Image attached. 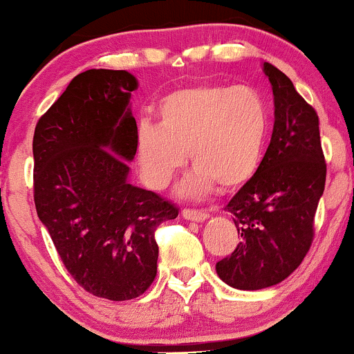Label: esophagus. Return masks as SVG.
<instances>
[{"mask_svg":"<svg viewBox=\"0 0 354 354\" xmlns=\"http://www.w3.org/2000/svg\"><path fill=\"white\" fill-rule=\"evenodd\" d=\"M181 216L188 221H206L209 218V214L206 211H196V209H183L181 211Z\"/></svg>","mask_w":354,"mask_h":354,"instance_id":"obj_1","label":"esophagus"}]
</instances>
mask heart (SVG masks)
Listing matches in <instances>:
<instances>
[{"mask_svg": "<svg viewBox=\"0 0 354 354\" xmlns=\"http://www.w3.org/2000/svg\"><path fill=\"white\" fill-rule=\"evenodd\" d=\"M160 124L143 120L136 129V163L151 189L171 183L189 153L194 169L180 194L201 198L219 185H246L265 149L270 115L263 96L251 86L205 83L173 91L158 106Z\"/></svg>", "mask_w": 354, "mask_h": 354, "instance_id": "heart-1", "label": "heart"}]
</instances>
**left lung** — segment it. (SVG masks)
I'll return each mask as SVG.
<instances>
[{
    "label": "left lung",
    "instance_id": "obj_1",
    "mask_svg": "<svg viewBox=\"0 0 354 354\" xmlns=\"http://www.w3.org/2000/svg\"><path fill=\"white\" fill-rule=\"evenodd\" d=\"M263 73L274 96L273 135L258 171L226 206L241 241L216 263L219 278L245 291L274 286L301 265L326 181L318 115L283 71L263 63Z\"/></svg>",
    "mask_w": 354,
    "mask_h": 354
}]
</instances>
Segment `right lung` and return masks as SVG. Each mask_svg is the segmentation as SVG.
<instances>
[{
    "instance_id": "add662e5",
    "label": "right lung",
    "mask_w": 354,
    "mask_h": 354,
    "mask_svg": "<svg viewBox=\"0 0 354 354\" xmlns=\"http://www.w3.org/2000/svg\"><path fill=\"white\" fill-rule=\"evenodd\" d=\"M138 80L88 70L39 118L33 136L35 205L61 261L88 293L138 298L156 276L154 230L176 206L129 183Z\"/></svg>"
}]
</instances>
